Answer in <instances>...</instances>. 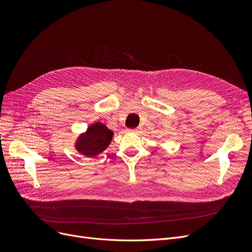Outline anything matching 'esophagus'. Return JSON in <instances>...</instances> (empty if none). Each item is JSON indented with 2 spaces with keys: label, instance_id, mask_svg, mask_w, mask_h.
Returning <instances> with one entry per match:
<instances>
[{
  "label": "esophagus",
  "instance_id": "34e87169",
  "mask_svg": "<svg viewBox=\"0 0 252 252\" xmlns=\"http://www.w3.org/2000/svg\"><path fill=\"white\" fill-rule=\"evenodd\" d=\"M141 129L140 128H135V129H129L128 131H130V132H134V133H137V132H139Z\"/></svg>",
  "mask_w": 252,
  "mask_h": 252
}]
</instances>
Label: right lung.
Returning a JSON list of instances; mask_svg holds the SVG:
<instances>
[{
  "mask_svg": "<svg viewBox=\"0 0 252 252\" xmlns=\"http://www.w3.org/2000/svg\"><path fill=\"white\" fill-rule=\"evenodd\" d=\"M114 132L104 124L96 122L90 125L76 140V150L86 157H94L110 146Z\"/></svg>",
  "mask_w": 252,
  "mask_h": 252,
  "instance_id": "obj_1",
  "label": "right lung"
}]
</instances>
